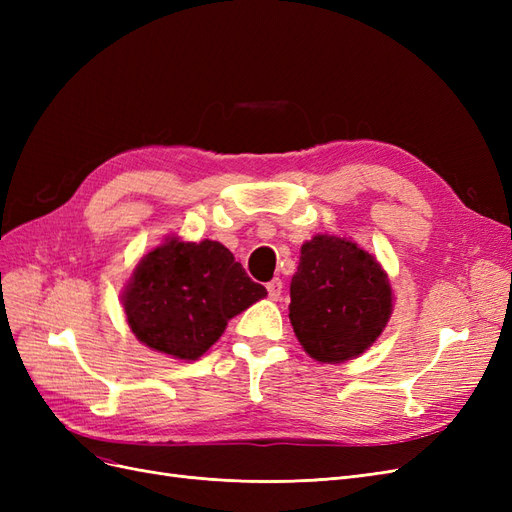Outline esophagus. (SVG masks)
Instances as JSON below:
<instances>
[{
	"label": "esophagus",
	"mask_w": 512,
	"mask_h": 512,
	"mask_svg": "<svg viewBox=\"0 0 512 512\" xmlns=\"http://www.w3.org/2000/svg\"><path fill=\"white\" fill-rule=\"evenodd\" d=\"M282 288H284L282 280H280V277H275V280H271V282L267 284V292H269V297H271L273 301L280 299V297H282Z\"/></svg>",
	"instance_id": "1"
}]
</instances>
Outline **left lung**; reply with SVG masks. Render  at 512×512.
Masks as SVG:
<instances>
[{
	"label": "left lung",
	"instance_id": "1",
	"mask_svg": "<svg viewBox=\"0 0 512 512\" xmlns=\"http://www.w3.org/2000/svg\"><path fill=\"white\" fill-rule=\"evenodd\" d=\"M389 273L346 237L316 235L301 245L290 282V324L318 363H346L378 342L393 314Z\"/></svg>",
	"mask_w": 512,
	"mask_h": 512
}]
</instances>
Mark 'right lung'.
<instances>
[{
	"mask_svg": "<svg viewBox=\"0 0 512 512\" xmlns=\"http://www.w3.org/2000/svg\"><path fill=\"white\" fill-rule=\"evenodd\" d=\"M265 297V286L220 241L173 235L138 260L121 303L138 342L190 363L218 342L230 318Z\"/></svg>",
	"mask_w": 512,
	"mask_h": 512,
	"instance_id": "add662e5",
	"label": "right lung"
}]
</instances>
